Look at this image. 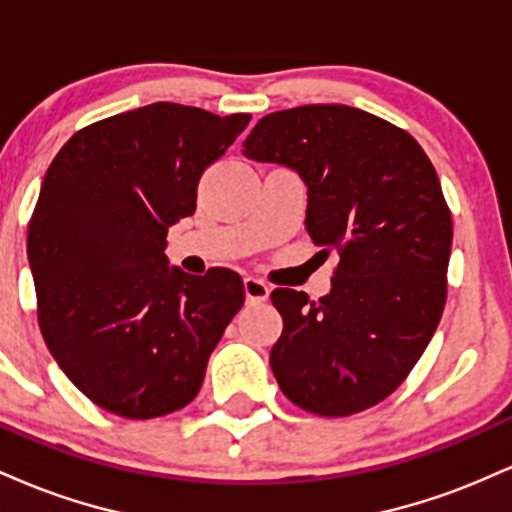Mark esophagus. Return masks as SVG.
<instances>
[{
  "label": "esophagus",
  "mask_w": 512,
  "mask_h": 512,
  "mask_svg": "<svg viewBox=\"0 0 512 512\" xmlns=\"http://www.w3.org/2000/svg\"><path fill=\"white\" fill-rule=\"evenodd\" d=\"M243 286H245V298H248L250 303H262V301H267L269 286L264 284L262 279H255V276H245Z\"/></svg>",
  "instance_id": "esophagus-1"
}]
</instances>
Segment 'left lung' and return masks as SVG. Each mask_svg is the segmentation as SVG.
<instances>
[{"label":"left lung","mask_w":512,"mask_h":512,"mask_svg":"<svg viewBox=\"0 0 512 512\" xmlns=\"http://www.w3.org/2000/svg\"><path fill=\"white\" fill-rule=\"evenodd\" d=\"M308 187L305 228L337 252L332 291L274 289L284 332L269 354L281 392L317 416H349L397 390L448 296L452 216L419 142L349 105L269 113L243 142Z\"/></svg>","instance_id":"1"}]
</instances>
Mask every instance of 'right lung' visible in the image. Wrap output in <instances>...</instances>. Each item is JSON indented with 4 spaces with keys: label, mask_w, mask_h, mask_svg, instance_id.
<instances>
[{
    "label": "right lung",
    "mask_w": 512,
    "mask_h": 512,
    "mask_svg": "<svg viewBox=\"0 0 512 512\" xmlns=\"http://www.w3.org/2000/svg\"><path fill=\"white\" fill-rule=\"evenodd\" d=\"M248 122L151 103L79 129L45 173L28 223L38 325L64 375L110 414L190 404L245 301L233 269L168 267L166 236Z\"/></svg>",
    "instance_id": "obj_1"
}]
</instances>
